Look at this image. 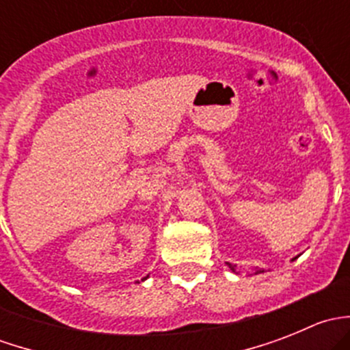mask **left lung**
Wrapping results in <instances>:
<instances>
[{
	"instance_id": "left-lung-1",
	"label": "left lung",
	"mask_w": 350,
	"mask_h": 350,
	"mask_svg": "<svg viewBox=\"0 0 350 350\" xmlns=\"http://www.w3.org/2000/svg\"><path fill=\"white\" fill-rule=\"evenodd\" d=\"M295 259H296V257H295ZM295 259H293V260H295ZM228 266H230L232 271H235V267L232 266V264H228ZM260 273H264V269H257V271H256V274H260Z\"/></svg>"
}]
</instances>
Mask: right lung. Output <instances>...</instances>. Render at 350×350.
Returning a JSON list of instances; mask_svg holds the SVG:
<instances>
[{
  "label": "right lung",
  "mask_w": 350,
  "mask_h": 350,
  "mask_svg": "<svg viewBox=\"0 0 350 350\" xmlns=\"http://www.w3.org/2000/svg\"><path fill=\"white\" fill-rule=\"evenodd\" d=\"M144 280H146V278H144Z\"/></svg>",
  "instance_id": "right-lung-1"
}]
</instances>
